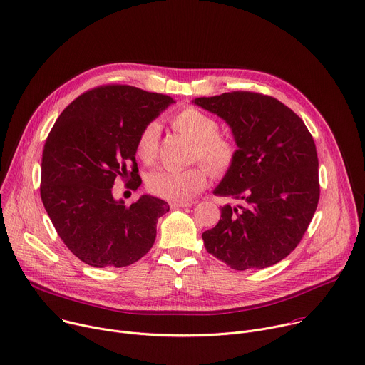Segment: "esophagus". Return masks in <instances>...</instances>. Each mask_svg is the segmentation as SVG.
Wrapping results in <instances>:
<instances>
[{"mask_svg":"<svg viewBox=\"0 0 365 365\" xmlns=\"http://www.w3.org/2000/svg\"><path fill=\"white\" fill-rule=\"evenodd\" d=\"M192 202H170V207L172 209H178V207H189L192 206Z\"/></svg>","mask_w":365,"mask_h":365,"instance_id":"obj_1","label":"esophagus"}]
</instances>
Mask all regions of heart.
<instances>
[{"label": "heart", "mask_w": 365, "mask_h": 365, "mask_svg": "<svg viewBox=\"0 0 365 365\" xmlns=\"http://www.w3.org/2000/svg\"><path fill=\"white\" fill-rule=\"evenodd\" d=\"M172 126L196 143L195 160H202L215 176L225 175L236 159V146L232 140L219 136L217 120L196 107H185L170 118ZM160 126L156 121L146 125L136 142V155L152 165L158 159ZM207 183V173L203 168L186 170L158 169L148 175V189L170 202H186L197 195Z\"/></svg>", "instance_id": "obj_1"}]
</instances>
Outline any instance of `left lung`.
<instances>
[{
  "instance_id": "1",
  "label": "left lung",
  "mask_w": 365,
  "mask_h": 365,
  "mask_svg": "<svg viewBox=\"0 0 365 365\" xmlns=\"http://www.w3.org/2000/svg\"><path fill=\"white\" fill-rule=\"evenodd\" d=\"M230 128L236 159L213 193L244 205L220 207L202 233L205 248L232 269H264L299 244L318 205V156L304 121L279 100L232 91L192 100Z\"/></svg>"
}]
</instances>
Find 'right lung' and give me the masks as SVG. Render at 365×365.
Segmentation results:
<instances>
[{
    "instance_id": "1",
    "label": "right lung",
    "mask_w": 365,
    "mask_h": 365,
    "mask_svg": "<svg viewBox=\"0 0 365 365\" xmlns=\"http://www.w3.org/2000/svg\"><path fill=\"white\" fill-rule=\"evenodd\" d=\"M173 103L132 86H101L57 118L43 150L41 200L66 247L84 264L123 268L153 247L158 219L169 205L150 195L126 205L114 199L113 185L120 176L133 179V190L140 186L139 133Z\"/></svg>"
}]
</instances>
